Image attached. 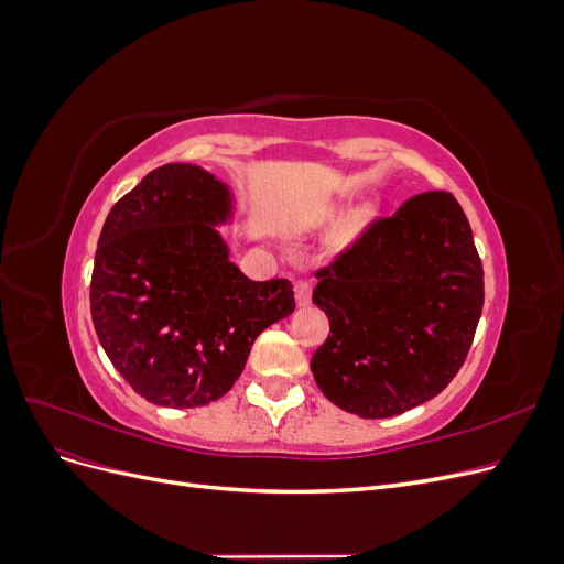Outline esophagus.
<instances>
[{
	"label": "esophagus",
	"instance_id": "34e87169",
	"mask_svg": "<svg viewBox=\"0 0 564 564\" xmlns=\"http://www.w3.org/2000/svg\"><path fill=\"white\" fill-rule=\"evenodd\" d=\"M294 292H296V303L299 305H308L311 303V296H313V286L308 280H299L294 284Z\"/></svg>",
	"mask_w": 564,
	"mask_h": 564
}]
</instances>
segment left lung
<instances>
[{
	"label": "left lung",
	"instance_id": "1",
	"mask_svg": "<svg viewBox=\"0 0 564 564\" xmlns=\"http://www.w3.org/2000/svg\"><path fill=\"white\" fill-rule=\"evenodd\" d=\"M329 317L311 369L344 412L398 416L440 395L466 362L485 303L473 230L449 193H423L377 218L315 272Z\"/></svg>",
	"mask_w": 564,
	"mask_h": 564
}]
</instances>
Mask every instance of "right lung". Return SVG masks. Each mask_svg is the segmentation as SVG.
<instances>
[{
    "label": "right lung",
    "instance_id": "right-lung-1",
    "mask_svg": "<svg viewBox=\"0 0 564 564\" xmlns=\"http://www.w3.org/2000/svg\"><path fill=\"white\" fill-rule=\"evenodd\" d=\"M232 216L226 183L164 164L110 209L91 275V319L124 381L152 404L224 398L272 322L292 315L289 280L253 282L216 226Z\"/></svg>",
    "mask_w": 564,
    "mask_h": 564
}]
</instances>
